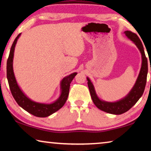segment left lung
<instances>
[{
    "label": "left lung",
    "mask_w": 151,
    "mask_h": 151,
    "mask_svg": "<svg viewBox=\"0 0 151 151\" xmlns=\"http://www.w3.org/2000/svg\"><path fill=\"white\" fill-rule=\"evenodd\" d=\"M124 34L126 35L128 39L131 40L137 46L138 49L140 51L142 58L141 67H140L139 76H138L134 86H132L129 93L124 98L117 101L108 102L103 101L97 95L95 88H94V86L91 79L88 76L86 77L88 81V86L94 104H95L97 108L101 111L112 114H121L131 109L142 96L147 83L148 61L146 56H145L142 42L136 34L129 31V30L124 31Z\"/></svg>",
    "instance_id": "1"
}]
</instances>
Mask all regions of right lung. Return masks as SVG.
I'll list each match as a JSON object with an SVG mask.
<instances>
[{"label": "right lung", "mask_w": 151, "mask_h": 151, "mask_svg": "<svg viewBox=\"0 0 151 151\" xmlns=\"http://www.w3.org/2000/svg\"><path fill=\"white\" fill-rule=\"evenodd\" d=\"M20 35L21 33L17 36L12 43L6 63V76L9 87L14 100L20 107L35 116L47 117L55 113L64 106L67 100L68 93H69L70 84L75 76L77 75V73H73L69 75L65 76L61 80L60 83V96L57 100L52 103H42L31 100L24 93V92L21 90V88L18 85L13 70V58L15 46Z\"/></svg>", "instance_id": "1"}]
</instances>
